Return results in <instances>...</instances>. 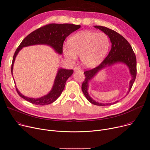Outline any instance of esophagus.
Masks as SVG:
<instances>
[{
  "mask_svg": "<svg viewBox=\"0 0 150 150\" xmlns=\"http://www.w3.org/2000/svg\"><path fill=\"white\" fill-rule=\"evenodd\" d=\"M74 71L75 72H77V71H82V69H81V68L79 67H75L74 68Z\"/></svg>",
  "mask_w": 150,
  "mask_h": 150,
  "instance_id": "1",
  "label": "esophagus"
}]
</instances>
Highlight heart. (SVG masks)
<instances>
[{"label": "heart", "mask_w": 150, "mask_h": 150, "mask_svg": "<svg viewBox=\"0 0 150 150\" xmlns=\"http://www.w3.org/2000/svg\"><path fill=\"white\" fill-rule=\"evenodd\" d=\"M68 46H64L63 52L69 61L74 62L80 55L83 66L93 68L99 65L107 54L110 40L102 32L84 30L74 34L68 39Z\"/></svg>", "instance_id": "obj_1"}]
</instances>
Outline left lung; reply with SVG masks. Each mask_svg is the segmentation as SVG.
<instances>
[{
    "label": "left lung",
    "mask_w": 150,
    "mask_h": 150,
    "mask_svg": "<svg viewBox=\"0 0 150 150\" xmlns=\"http://www.w3.org/2000/svg\"><path fill=\"white\" fill-rule=\"evenodd\" d=\"M94 28L99 29L109 37L111 43V48L108 55L98 67L87 70L84 72L85 78V81L82 83V90L87 100L90 103L95 105H98V106L111 105L117 103L118 100L113 103H103L96 102L91 98L88 91L89 88V82H90L95 76L103 68L116 64H124L128 67L131 76V79L129 82V88L127 94V95L130 91L136 77L137 64L136 55L128 42L116 31L102 26L96 25L94 26Z\"/></svg>",
    "instance_id": "left-lung-1"
}]
</instances>
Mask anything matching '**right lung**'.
Segmentation results:
<instances>
[{"mask_svg":"<svg viewBox=\"0 0 150 150\" xmlns=\"http://www.w3.org/2000/svg\"><path fill=\"white\" fill-rule=\"evenodd\" d=\"M81 28V25L71 23H51L43 26L28 34L21 43L15 51L11 65L13 75L15 59L23 47L35 45H47L54 49L59 54H62L63 44L65 39L73 32ZM73 69L59 68L56 74L54 84L47 94L39 98H30L21 94L16 88L18 94L25 100L38 105H45L54 102L62 93L67 79L73 73Z\"/></svg>","mask_w":150,"mask_h":150,"instance_id":"right-lung-1","label":"right lung"}]
</instances>
